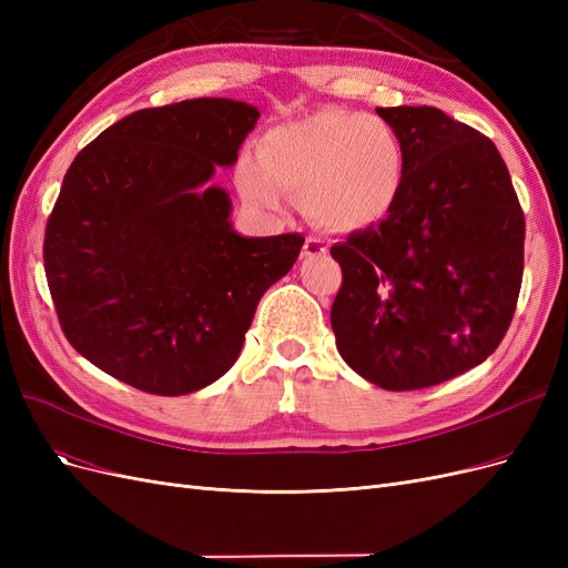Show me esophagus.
Listing matches in <instances>:
<instances>
[{
    "label": "esophagus",
    "instance_id": "34e87169",
    "mask_svg": "<svg viewBox=\"0 0 568 568\" xmlns=\"http://www.w3.org/2000/svg\"><path fill=\"white\" fill-rule=\"evenodd\" d=\"M326 253V244L322 242L320 236H307L303 244V255H324Z\"/></svg>",
    "mask_w": 568,
    "mask_h": 568
}]
</instances>
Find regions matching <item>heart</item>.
Instances as JSON below:
<instances>
[{
  "mask_svg": "<svg viewBox=\"0 0 568 568\" xmlns=\"http://www.w3.org/2000/svg\"><path fill=\"white\" fill-rule=\"evenodd\" d=\"M403 173L400 140L384 120L324 109L265 132L257 159H239L236 186L246 203L265 211L301 194L317 225L355 232L388 215Z\"/></svg>",
  "mask_w": 568,
  "mask_h": 568,
  "instance_id": "1",
  "label": "heart"
}]
</instances>
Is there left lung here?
Masks as SVG:
<instances>
[{
    "label": "left lung",
    "instance_id": "1",
    "mask_svg": "<svg viewBox=\"0 0 568 568\" xmlns=\"http://www.w3.org/2000/svg\"><path fill=\"white\" fill-rule=\"evenodd\" d=\"M400 140V194L379 225L332 246L341 357L386 390H417L484 363L524 277L526 220L486 134L434 106L376 109Z\"/></svg>",
    "mask_w": 568,
    "mask_h": 568
}]
</instances>
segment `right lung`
Returning a JSON list of instances; mask_svg holds the SVG:
<instances>
[{
	"mask_svg": "<svg viewBox=\"0 0 568 568\" xmlns=\"http://www.w3.org/2000/svg\"><path fill=\"white\" fill-rule=\"evenodd\" d=\"M257 109L186 99L134 111L65 170L44 230V272L68 343L153 395L220 379L265 291L294 267L303 234L246 239L225 189Z\"/></svg>",
	"mask_w": 568,
	"mask_h": 568,
	"instance_id": "1",
	"label": "right lung"
}]
</instances>
